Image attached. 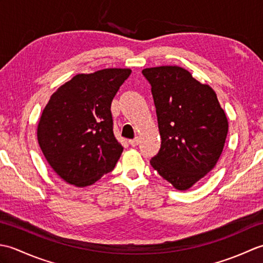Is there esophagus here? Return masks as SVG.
Segmentation results:
<instances>
[{"label":"esophagus","mask_w":263,"mask_h":263,"mask_svg":"<svg viewBox=\"0 0 263 263\" xmlns=\"http://www.w3.org/2000/svg\"><path fill=\"white\" fill-rule=\"evenodd\" d=\"M128 143H130L132 147H137V146H138V144H139V139H138V138H135V139H132V140H130V141H128Z\"/></svg>","instance_id":"obj_1"}]
</instances>
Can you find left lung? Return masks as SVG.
<instances>
[{"label": "left lung", "instance_id": "left-lung-1", "mask_svg": "<svg viewBox=\"0 0 263 263\" xmlns=\"http://www.w3.org/2000/svg\"><path fill=\"white\" fill-rule=\"evenodd\" d=\"M152 86L161 144L150 164L180 191L214 168L224 149L228 122L214 89L180 66L142 70Z\"/></svg>", "mask_w": 263, "mask_h": 263}]
</instances>
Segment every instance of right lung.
<instances>
[{"instance_id":"right-lung-1","label":"right lung","mask_w":263,"mask_h":263,"mask_svg":"<svg viewBox=\"0 0 263 263\" xmlns=\"http://www.w3.org/2000/svg\"><path fill=\"white\" fill-rule=\"evenodd\" d=\"M130 69L77 74L49 98L37 127L39 147L66 183L85 187L107 174L123 152L110 105Z\"/></svg>"}]
</instances>
